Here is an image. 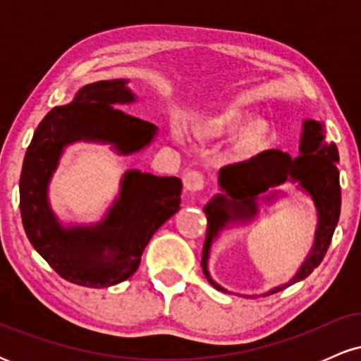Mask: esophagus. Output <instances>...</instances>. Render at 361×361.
<instances>
[{
	"instance_id": "34e87169",
	"label": "esophagus",
	"mask_w": 361,
	"mask_h": 361,
	"mask_svg": "<svg viewBox=\"0 0 361 361\" xmlns=\"http://www.w3.org/2000/svg\"><path fill=\"white\" fill-rule=\"evenodd\" d=\"M204 185H205V180H204V175H202L200 171L185 173L183 186H185L186 192L197 193V192H200V190H204Z\"/></svg>"
}]
</instances>
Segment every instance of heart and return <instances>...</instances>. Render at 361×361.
<instances>
[{"mask_svg": "<svg viewBox=\"0 0 361 361\" xmlns=\"http://www.w3.org/2000/svg\"><path fill=\"white\" fill-rule=\"evenodd\" d=\"M181 128L197 142H210L233 132L226 157L231 161H247L270 147L275 137V127L268 118L251 117L239 106L195 111L186 115Z\"/></svg>", "mask_w": 361, "mask_h": 361, "instance_id": "b5f03b06", "label": "heart"}]
</instances>
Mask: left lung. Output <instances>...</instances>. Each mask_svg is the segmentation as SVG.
Wrapping results in <instances>:
<instances>
[{
  "label": "left lung",
  "mask_w": 361,
  "mask_h": 361,
  "mask_svg": "<svg viewBox=\"0 0 361 361\" xmlns=\"http://www.w3.org/2000/svg\"><path fill=\"white\" fill-rule=\"evenodd\" d=\"M338 159L336 144L327 140L324 123L307 118L302 123L299 156L292 157L288 152L270 149L251 157L250 161L222 168L219 171L221 193L214 195L204 207L207 234L202 251V270L209 283L221 292L233 293L221 287L210 275V247L224 229L251 222L259 214V202L271 204L279 197H283L285 193L276 188L287 181L295 183L316 207V234L312 247L300 264L299 271L287 283L264 292L263 297L280 292L309 276L324 258L339 221L341 188L336 166Z\"/></svg>",
  "instance_id": "obj_1"
}]
</instances>
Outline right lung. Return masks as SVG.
Listing matches in <instances>:
<instances>
[{"label":"right lung","mask_w":361,"mask_h":361,"mask_svg":"<svg viewBox=\"0 0 361 361\" xmlns=\"http://www.w3.org/2000/svg\"><path fill=\"white\" fill-rule=\"evenodd\" d=\"M128 80L97 81L54 106L34 132L20 175V212L28 241L64 280L106 288L139 268L152 234L180 210L181 180L127 169L117 198L97 224H62L49 202V183L74 142L110 144L120 156L142 151L157 127L117 106L137 100Z\"/></svg>","instance_id":"add662e5"}]
</instances>
